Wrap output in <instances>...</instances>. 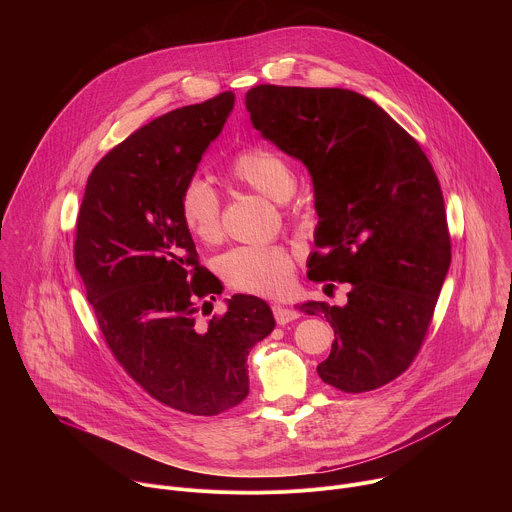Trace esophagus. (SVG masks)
Wrapping results in <instances>:
<instances>
[{"label": "esophagus", "instance_id": "esophagus-1", "mask_svg": "<svg viewBox=\"0 0 512 512\" xmlns=\"http://www.w3.org/2000/svg\"><path fill=\"white\" fill-rule=\"evenodd\" d=\"M273 315H275V321L277 325H287L291 321H297L301 315L293 309H287V307H281V305H273Z\"/></svg>", "mask_w": 512, "mask_h": 512}]
</instances>
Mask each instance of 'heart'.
Instances as JSON below:
<instances>
[{"label": "heart", "instance_id": "1", "mask_svg": "<svg viewBox=\"0 0 512 512\" xmlns=\"http://www.w3.org/2000/svg\"><path fill=\"white\" fill-rule=\"evenodd\" d=\"M227 175L273 199H285L295 189L291 161L267 145L239 149L229 161ZM179 215L195 239L215 243L221 237V197L205 179L185 181L179 191ZM219 271L237 291L277 297L293 283L295 253L285 245H243L221 257Z\"/></svg>", "mask_w": 512, "mask_h": 512}]
</instances>
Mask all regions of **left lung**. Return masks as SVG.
<instances>
[{
  "mask_svg": "<svg viewBox=\"0 0 512 512\" xmlns=\"http://www.w3.org/2000/svg\"><path fill=\"white\" fill-rule=\"evenodd\" d=\"M245 105L313 177L321 221L307 277L351 285L345 307L301 305L335 331L317 373L343 393L379 389L419 355L451 265L437 173L417 139L355 91L261 83Z\"/></svg>",
  "mask_w": 512,
  "mask_h": 512,
  "instance_id": "obj_1",
  "label": "left lung"
}]
</instances>
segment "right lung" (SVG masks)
<instances>
[{"mask_svg":"<svg viewBox=\"0 0 512 512\" xmlns=\"http://www.w3.org/2000/svg\"><path fill=\"white\" fill-rule=\"evenodd\" d=\"M233 93L169 111L133 131L91 171L73 259L99 331L123 371L155 401L189 415L225 413L249 395V349L275 327L269 305L221 293L179 215V191L221 133ZM211 313V311H209Z\"/></svg>","mask_w":512,"mask_h":512,"instance_id":"1","label":"right lung"}]
</instances>
